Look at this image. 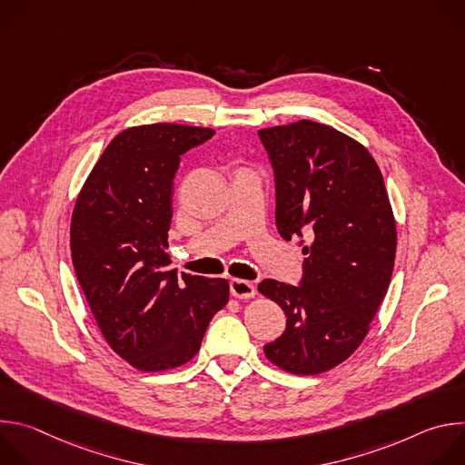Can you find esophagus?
Listing matches in <instances>:
<instances>
[{
  "label": "esophagus",
  "instance_id": "obj_1",
  "mask_svg": "<svg viewBox=\"0 0 465 465\" xmlns=\"http://www.w3.org/2000/svg\"><path fill=\"white\" fill-rule=\"evenodd\" d=\"M230 292L237 300H250L255 296V285L246 280H232L230 282Z\"/></svg>",
  "mask_w": 465,
  "mask_h": 465
}]
</instances>
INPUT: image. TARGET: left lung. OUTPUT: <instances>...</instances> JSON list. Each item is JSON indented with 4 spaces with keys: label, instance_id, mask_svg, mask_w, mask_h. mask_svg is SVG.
Returning <instances> with one entry per match:
<instances>
[{
    "label": "left lung",
    "instance_id": "obj_1",
    "mask_svg": "<svg viewBox=\"0 0 465 465\" xmlns=\"http://www.w3.org/2000/svg\"><path fill=\"white\" fill-rule=\"evenodd\" d=\"M276 174V226L302 237L300 287L264 280L257 291L287 316L264 355L294 375H316L350 359L388 291L397 230L381 169L344 132L302 119L261 128Z\"/></svg>",
    "mask_w": 465,
    "mask_h": 465
}]
</instances>
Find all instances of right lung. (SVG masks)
<instances>
[{
	"label": "right lung",
	"instance_id": "1",
	"mask_svg": "<svg viewBox=\"0 0 465 465\" xmlns=\"http://www.w3.org/2000/svg\"><path fill=\"white\" fill-rule=\"evenodd\" d=\"M213 134V128L178 123L119 132L72 213V261L95 323L108 346L140 371L189 362L230 300L223 278L169 271L173 178L180 156Z\"/></svg>",
	"mask_w": 465,
	"mask_h": 465
}]
</instances>
